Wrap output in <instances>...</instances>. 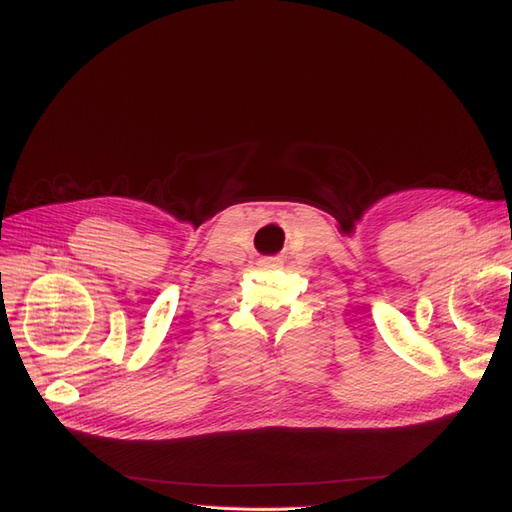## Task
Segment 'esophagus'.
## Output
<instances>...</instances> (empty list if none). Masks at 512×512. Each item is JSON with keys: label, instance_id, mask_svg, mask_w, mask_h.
Wrapping results in <instances>:
<instances>
[{"label": "esophagus", "instance_id": "1", "mask_svg": "<svg viewBox=\"0 0 512 512\" xmlns=\"http://www.w3.org/2000/svg\"><path fill=\"white\" fill-rule=\"evenodd\" d=\"M276 261H278V257H263V259H261V266L272 268V266H276Z\"/></svg>", "mask_w": 512, "mask_h": 512}]
</instances>
